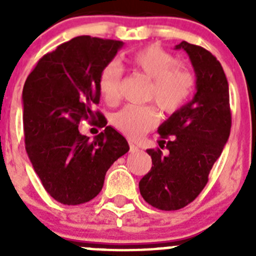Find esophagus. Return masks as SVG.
<instances>
[{"instance_id": "34e87169", "label": "esophagus", "mask_w": 256, "mask_h": 256, "mask_svg": "<svg viewBox=\"0 0 256 256\" xmlns=\"http://www.w3.org/2000/svg\"><path fill=\"white\" fill-rule=\"evenodd\" d=\"M138 150H140L138 146L133 144V142L130 141V152H137V151H138Z\"/></svg>"}]
</instances>
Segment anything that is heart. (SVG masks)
Masks as SVG:
<instances>
[{"label": "heart", "instance_id": "b5f03b06", "mask_svg": "<svg viewBox=\"0 0 256 256\" xmlns=\"http://www.w3.org/2000/svg\"><path fill=\"white\" fill-rule=\"evenodd\" d=\"M126 61L136 73L150 79L144 100L155 102L164 114L177 112L191 96L195 86L194 72L162 47H142L128 56ZM122 76L123 70L114 61L106 64L98 74V92L110 105H115L120 98ZM112 122L119 132L130 138H138L155 128L159 114L152 105H128L112 115Z\"/></svg>", "mask_w": 256, "mask_h": 256}]
</instances>
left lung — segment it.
<instances>
[{
  "instance_id": "8db88e82",
  "label": "left lung",
  "mask_w": 256,
  "mask_h": 256,
  "mask_svg": "<svg viewBox=\"0 0 256 256\" xmlns=\"http://www.w3.org/2000/svg\"><path fill=\"white\" fill-rule=\"evenodd\" d=\"M184 50L196 74V94L188 104L159 126V146L150 148L152 166L141 180L140 192L151 206L178 210L195 200L206 186L230 132V91L224 70L212 52L186 40Z\"/></svg>"
}]
</instances>
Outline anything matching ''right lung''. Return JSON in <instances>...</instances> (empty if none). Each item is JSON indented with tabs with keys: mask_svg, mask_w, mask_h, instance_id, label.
<instances>
[{
	"mask_svg": "<svg viewBox=\"0 0 256 256\" xmlns=\"http://www.w3.org/2000/svg\"><path fill=\"white\" fill-rule=\"evenodd\" d=\"M123 46L122 40L80 36L38 60L22 88L26 150L36 173L52 198L79 205L102 190L108 169L130 146L105 116L97 79ZM106 128L94 142L78 133L86 118Z\"/></svg>",
	"mask_w": 256,
	"mask_h": 256,
	"instance_id": "add662e5",
	"label": "right lung"
}]
</instances>
